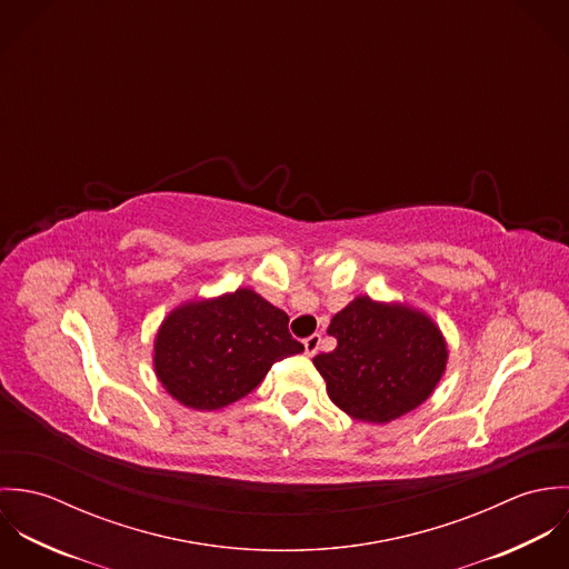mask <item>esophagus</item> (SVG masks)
Wrapping results in <instances>:
<instances>
[{
	"label": "esophagus",
	"mask_w": 569,
	"mask_h": 569,
	"mask_svg": "<svg viewBox=\"0 0 569 569\" xmlns=\"http://www.w3.org/2000/svg\"><path fill=\"white\" fill-rule=\"evenodd\" d=\"M320 343H322V335L320 332H313L311 337L305 339V350L309 357H313L318 350H320Z\"/></svg>",
	"instance_id": "esophagus-1"
}]
</instances>
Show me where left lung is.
Here are the masks:
<instances>
[{"mask_svg":"<svg viewBox=\"0 0 569 569\" xmlns=\"http://www.w3.org/2000/svg\"><path fill=\"white\" fill-rule=\"evenodd\" d=\"M332 352L313 359L328 397L363 422H390L429 399L447 366L445 339L427 316L361 296L328 326Z\"/></svg>","mask_w":569,"mask_h":569,"instance_id":"8db88e82","label":"left lung"}]
</instances>
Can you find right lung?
<instances>
[{
  "label": "right lung",
  "mask_w": 569,
  "mask_h": 569,
  "mask_svg": "<svg viewBox=\"0 0 569 569\" xmlns=\"http://www.w3.org/2000/svg\"><path fill=\"white\" fill-rule=\"evenodd\" d=\"M302 350L284 311L239 289L174 309L156 339V372L181 406L221 409L247 397L276 361Z\"/></svg>",
  "instance_id": "obj_1"
}]
</instances>
